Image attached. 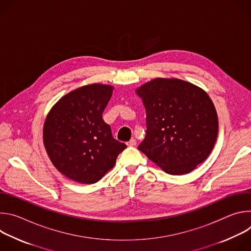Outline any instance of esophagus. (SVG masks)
Returning <instances> with one entry per match:
<instances>
[{"label":"esophagus","mask_w":251,"mask_h":251,"mask_svg":"<svg viewBox=\"0 0 251 251\" xmlns=\"http://www.w3.org/2000/svg\"><path fill=\"white\" fill-rule=\"evenodd\" d=\"M137 144V141L135 139H131L129 142H127V145L130 146V147H133V146H136Z\"/></svg>","instance_id":"obj_1"}]
</instances>
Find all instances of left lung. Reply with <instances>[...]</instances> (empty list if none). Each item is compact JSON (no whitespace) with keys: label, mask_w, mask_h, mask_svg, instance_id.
<instances>
[{"label":"left lung","mask_w":251,"mask_h":251,"mask_svg":"<svg viewBox=\"0 0 251 251\" xmlns=\"http://www.w3.org/2000/svg\"><path fill=\"white\" fill-rule=\"evenodd\" d=\"M146 109L147 132L138 146L170 175H186L209 156L219 134L216 107L201 87L154 78L136 89Z\"/></svg>","instance_id":"left-lung-1"}]
</instances>
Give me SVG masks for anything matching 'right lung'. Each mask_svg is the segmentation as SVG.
I'll list each match as a JSON object with an SVG mask.
<instances>
[{"label": "right lung", "mask_w": 251, "mask_h": 251, "mask_svg": "<svg viewBox=\"0 0 251 251\" xmlns=\"http://www.w3.org/2000/svg\"><path fill=\"white\" fill-rule=\"evenodd\" d=\"M114 87L93 83L62 96L44 124V144L52 165L66 177L94 184L127 147L113 138L102 118Z\"/></svg>", "instance_id": "1"}]
</instances>
